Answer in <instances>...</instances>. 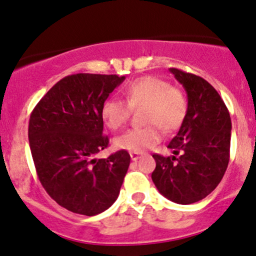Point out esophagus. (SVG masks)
Wrapping results in <instances>:
<instances>
[{
	"label": "esophagus",
	"mask_w": 256,
	"mask_h": 256,
	"mask_svg": "<svg viewBox=\"0 0 256 256\" xmlns=\"http://www.w3.org/2000/svg\"><path fill=\"white\" fill-rule=\"evenodd\" d=\"M141 156H142V153H138V152H130V157H131V160H140V158H141Z\"/></svg>",
	"instance_id": "34e87169"
}]
</instances>
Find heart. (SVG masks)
<instances>
[{"label": "heart", "instance_id": "1", "mask_svg": "<svg viewBox=\"0 0 256 256\" xmlns=\"http://www.w3.org/2000/svg\"><path fill=\"white\" fill-rule=\"evenodd\" d=\"M126 102L110 96L102 106V118L110 130H118L130 116L131 109L144 108V128H131L115 137L116 148L142 152L162 140V130L174 132L184 122L189 103L180 88L158 77L144 76L134 80L125 88Z\"/></svg>", "mask_w": 256, "mask_h": 256}]
</instances>
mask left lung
<instances>
[{
	"label": "left lung",
	"mask_w": 256,
	"mask_h": 256,
	"mask_svg": "<svg viewBox=\"0 0 256 256\" xmlns=\"http://www.w3.org/2000/svg\"><path fill=\"white\" fill-rule=\"evenodd\" d=\"M169 71L186 90L189 109L168 144L174 156L153 154L152 180L164 198L189 205L214 192L224 176L232 122L224 102L206 80L178 68Z\"/></svg>",
	"instance_id": "left-lung-1"
}]
</instances>
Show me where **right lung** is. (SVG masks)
Returning <instances> with one entry per match:
<instances>
[{
	"label": "right lung",
	"mask_w": 256,
	"mask_h": 256,
	"mask_svg": "<svg viewBox=\"0 0 256 256\" xmlns=\"http://www.w3.org/2000/svg\"><path fill=\"white\" fill-rule=\"evenodd\" d=\"M124 80L118 74L66 76L32 112L28 137L38 178L52 200L74 214H102L119 196L130 154L121 150L102 160L94 156L109 144L102 106Z\"/></svg>",
	"instance_id": "1"
}]
</instances>
